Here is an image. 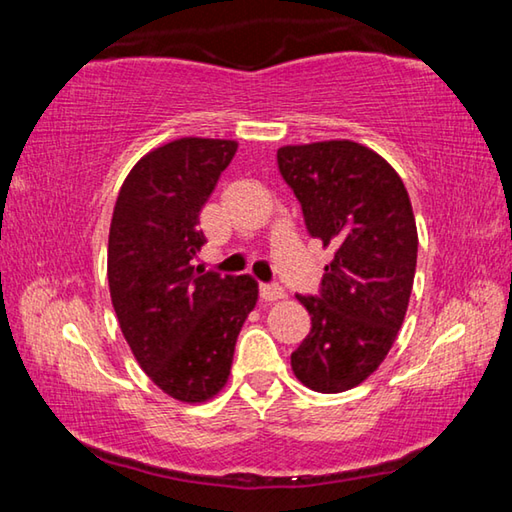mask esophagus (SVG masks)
I'll return each instance as SVG.
<instances>
[{
  "mask_svg": "<svg viewBox=\"0 0 512 512\" xmlns=\"http://www.w3.org/2000/svg\"><path fill=\"white\" fill-rule=\"evenodd\" d=\"M259 296H262L264 302H275L282 300L287 293H284L280 284H262V287H259Z\"/></svg>",
  "mask_w": 512,
  "mask_h": 512,
  "instance_id": "1",
  "label": "esophagus"
}]
</instances>
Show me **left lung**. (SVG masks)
<instances>
[{"instance_id": "1", "label": "left lung", "mask_w": 512, "mask_h": 512, "mask_svg": "<svg viewBox=\"0 0 512 512\" xmlns=\"http://www.w3.org/2000/svg\"><path fill=\"white\" fill-rule=\"evenodd\" d=\"M311 237L334 250L291 368L316 393H343L379 368L409 307L418 230L409 192L379 153L350 140L277 149Z\"/></svg>"}]
</instances>
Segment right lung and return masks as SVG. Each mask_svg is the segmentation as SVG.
Returning <instances> with one entry per match:
<instances>
[{
    "label": "right lung",
    "mask_w": 512,
    "mask_h": 512,
    "mask_svg": "<svg viewBox=\"0 0 512 512\" xmlns=\"http://www.w3.org/2000/svg\"><path fill=\"white\" fill-rule=\"evenodd\" d=\"M235 140L180 137L135 164L108 237V284L121 334L140 368L178 402H207L228 381L237 336L257 302L250 275L203 273L192 259L207 198Z\"/></svg>",
    "instance_id": "1"
}]
</instances>
